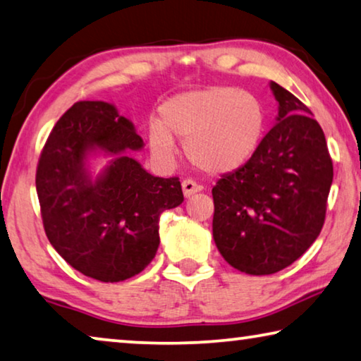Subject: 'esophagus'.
Wrapping results in <instances>:
<instances>
[{"label":"esophagus","instance_id":"obj_1","mask_svg":"<svg viewBox=\"0 0 361 361\" xmlns=\"http://www.w3.org/2000/svg\"><path fill=\"white\" fill-rule=\"evenodd\" d=\"M181 188H183V194H185V197H191L192 194H196L199 191H202V186H199L194 183L192 180H185L181 183Z\"/></svg>","mask_w":361,"mask_h":361}]
</instances>
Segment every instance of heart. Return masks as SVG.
<instances>
[{
	"label": "heart",
	"mask_w": 361,
	"mask_h": 361,
	"mask_svg": "<svg viewBox=\"0 0 361 361\" xmlns=\"http://www.w3.org/2000/svg\"><path fill=\"white\" fill-rule=\"evenodd\" d=\"M265 109L254 94L231 87H209L175 94L159 107L147 140L162 162L175 159V140L186 141L191 165L209 175L236 171L249 162L263 138Z\"/></svg>",
	"instance_id": "obj_1"
}]
</instances>
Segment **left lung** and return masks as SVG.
<instances>
[{
    "label": "left lung",
    "mask_w": 361,
    "mask_h": 361,
    "mask_svg": "<svg viewBox=\"0 0 361 361\" xmlns=\"http://www.w3.org/2000/svg\"><path fill=\"white\" fill-rule=\"evenodd\" d=\"M276 123L247 164L223 175L214 194V241L233 268L273 274L318 238L333 185V160L310 109L270 82Z\"/></svg>",
    "instance_id": "8db88e82"
}]
</instances>
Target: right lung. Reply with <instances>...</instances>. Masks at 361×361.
<instances>
[{
    "label": "right lung",
    "instance_id": "right-lung-1",
    "mask_svg": "<svg viewBox=\"0 0 361 361\" xmlns=\"http://www.w3.org/2000/svg\"><path fill=\"white\" fill-rule=\"evenodd\" d=\"M145 142L112 102L80 101L39 156L37 192L47 236L68 265L102 283L141 273L160 244L159 219L183 202L178 178L147 173L131 152ZM107 157L98 174L94 160Z\"/></svg>",
    "mask_w": 361,
    "mask_h": 361
}]
</instances>
